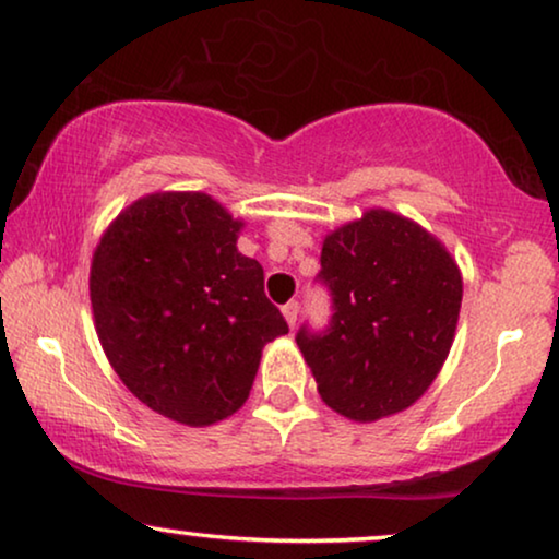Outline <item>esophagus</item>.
<instances>
[{"instance_id": "obj_1", "label": "esophagus", "mask_w": 559, "mask_h": 559, "mask_svg": "<svg viewBox=\"0 0 559 559\" xmlns=\"http://www.w3.org/2000/svg\"><path fill=\"white\" fill-rule=\"evenodd\" d=\"M281 311H283V319H286V324L294 329L296 321H298V311H301V306H298V301H288Z\"/></svg>"}]
</instances>
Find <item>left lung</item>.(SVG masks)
Listing matches in <instances>:
<instances>
[{
  "label": "left lung",
  "mask_w": 559,
  "mask_h": 559,
  "mask_svg": "<svg viewBox=\"0 0 559 559\" xmlns=\"http://www.w3.org/2000/svg\"><path fill=\"white\" fill-rule=\"evenodd\" d=\"M319 281L334 298L324 334L301 329L298 349L334 413L374 423L423 397L451 352L463 278L433 233L372 207L321 246Z\"/></svg>",
  "instance_id": "1"
}]
</instances>
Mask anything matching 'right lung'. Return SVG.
I'll list each match as a JSON object with an SVG mask.
<instances>
[{"label": "right lung", "mask_w": 559, "mask_h": 559, "mask_svg": "<svg viewBox=\"0 0 559 559\" xmlns=\"http://www.w3.org/2000/svg\"><path fill=\"white\" fill-rule=\"evenodd\" d=\"M242 225L204 192H154L121 210L93 250V321L114 372L190 428L238 413L263 347L288 334L261 263L238 250Z\"/></svg>", "instance_id": "obj_1"}]
</instances>
